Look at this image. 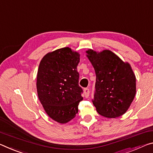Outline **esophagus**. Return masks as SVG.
Returning a JSON list of instances; mask_svg holds the SVG:
<instances>
[{
    "label": "esophagus",
    "mask_w": 153,
    "mask_h": 153,
    "mask_svg": "<svg viewBox=\"0 0 153 153\" xmlns=\"http://www.w3.org/2000/svg\"><path fill=\"white\" fill-rule=\"evenodd\" d=\"M84 95L85 97H88L89 95V89L88 88L84 89Z\"/></svg>",
    "instance_id": "34e87169"
}]
</instances>
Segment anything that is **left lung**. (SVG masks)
Returning <instances> with one entry per match:
<instances>
[{"mask_svg":"<svg viewBox=\"0 0 153 153\" xmlns=\"http://www.w3.org/2000/svg\"><path fill=\"white\" fill-rule=\"evenodd\" d=\"M96 75V91L92 100L96 111L107 118L126 113L136 92V76L130 64L110 50L86 51Z\"/></svg>","mask_w":153,"mask_h":153,"instance_id":"1","label":"left lung"}]
</instances>
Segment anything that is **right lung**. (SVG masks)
I'll return each mask as SVG.
<instances>
[{
	"label": "right lung",
	"mask_w": 153,
	"mask_h": 153,
	"mask_svg": "<svg viewBox=\"0 0 153 153\" xmlns=\"http://www.w3.org/2000/svg\"><path fill=\"white\" fill-rule=\"evenodd\" d=\"M80 54L64 47L47 53L40 62L36 77L37 94L50 118L66 123L78 113L82 100L76 67Z\"/></svg>",
	"instance_id": "1"
}]
</instances>
